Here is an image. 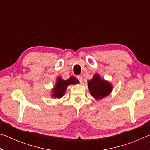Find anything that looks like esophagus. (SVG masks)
I'll return each mask as SVG.
<instances>
[{
    "label": "esophagus",
    "instance_id": "obj_1",
    "mask_svg": "<svg viewBox=\"0 0 150 150\" xmlns=\"http://www.w3.org/2000/svg\"><path fill=\"white\" fill-rule=\"evenodd\" d=\"M77 79H78V80L79 81L80 83H82V82H83V79L82 76H81V75H78V76H77Z\"/></svg>",
    "mask_w": 150,
    "mask_h": 150
}]
</instances>
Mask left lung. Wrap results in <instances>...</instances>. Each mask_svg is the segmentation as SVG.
<instances>
[{
    "instance_id": "left-lung-1",
    "label": "left lung",
    "mask_w": 150,
    "mask_h": 150,
    "mask_svg": "<svg viewBox=\"0 0 150 150\" xmlns=\"http://www.w3.org/2000/svg\"><path fill=\"white\" fill-rule=\"evenodd\" d=\"M91 95L96 100H101L110 95L112 91V85L101 78L98 73L94 75L92 79L87 81Z\"/></svg>"
}]
</instances>
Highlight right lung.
I'll list each match as a JSON object with an SVG mask.
<instances>
[{
  "mask_svg": "<svg viewBox=\"0 0 150 150\" xmlns=\"http://www.w3.org/2000/svg\"><path fill=\"white\" fill-rule=\"evenodd\" d=\"M79 81L75 77H70L68 79L64 80L61 77H58L56 79V83L53 88L52 93V96L54 98H60L63 97L65 95L66 89L69 85L79 84Z\"/></svg>",
  "mask_w": 150,
  "mask_h": 150,
  "instance_id": "obj_1",
  "label": "right lung"
}]
</instances>
